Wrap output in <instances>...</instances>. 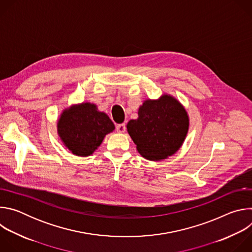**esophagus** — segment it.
Returning <instances> with one entry per match:
<instances>
[{"mask_svg":"<svg viewBox=\"0 0 252 252\" xmlns=\"http://www.w3.org/2000/svg\"><path fill=\"white\" fill-rule=\"evenodd\" d=\"M116 128H117V131H118V132H120V133L125 132V131H126V125H125V124H120V125H118V126H116Z\"/></svg>","mask_w":252,"mask_h":252,"instance_id":"1","label":"esophagus"}]
</instances>
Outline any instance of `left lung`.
I'll return each instance as SVG.
<instances>
[{
    "label": "left lung",
    "mask_w": 252,
    "mask_h": 252,
    "mask_svg": "<svg viewBox=\"0 0 252 252\" xmlns=\"http://www.w3.org/2000/svg\"><path fill=\"white\" fill-rule=\"evenodd\" d=\"M189 126L184 105L169 94L145 100L138 109V118L126 125L137 152L154 161L175 154L183 146Z\"/></svg>",
    "instance_id": "obj_1"
}]
</instances>
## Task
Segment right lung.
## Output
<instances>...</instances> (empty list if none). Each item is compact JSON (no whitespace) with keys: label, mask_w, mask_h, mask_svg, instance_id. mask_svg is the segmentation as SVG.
I'll return each instance as SVG.
<instances>
[{"label":"right lung","mask_w":252,"mask_h":252,"mask_svg":"<svg viewBox=\"0 0 252 252\" xmlns=\"http://www.w3.org/2000/svg\"><path fill=\"white\" fill-rule=\"evenodd\" d=\"M115 129L106 114L95 104L83 102L63 111L58 121V133L63 145L75 156L89 157L100 146L104 136Z\"/></svg>","instance_id":"add662e5"}]
</instances>
